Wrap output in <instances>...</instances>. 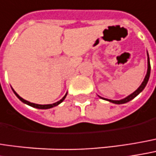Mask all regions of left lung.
Instances as JSON below:
<instances>
[{
  "label": "left lung",
  "mask_w": 156,
  "mask_h": 156,
  "mask_svg": "<svg viewBox=\"0 0 156 156\" xmlns=\"http://www.w3.org/2000/svg\"><path fill=\"white\" fill-rule=\"evenodd\" d=\"M147 55H148V53H147ZM147 65H148L147 72V75H146V77L144 78V81L142 82V84L140 85V87H139L134 93H132L131 94H129V95L127 96L126 98L121 99V100H119V101H116V100H109V99H105V100H107V101H109V102H111V103H113V104H116V105H121V104H126V103L129 102L130 100H132L133 98H135L139 93H141L144 90V88L146 87V86H147V82H148L149 77H150V70H151V66H150V62H149V57L148 60H147Z\"/></svg>",
  "instance_id": "left-lung-1"
}]
</instances>
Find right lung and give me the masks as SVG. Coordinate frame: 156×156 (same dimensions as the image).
I'll use <instances>...</instances> for the list:
<instances>
[{"label": "right lung", "instance_id": "obj_1", "mask_svg": "<svg viewBox=\"0 0 156 156\" xmlns=\"http://www.w3.org/2000/svg\"><path fill=\"white\" fill-rule=\"evenodd\" d=\"M13 90V89H12ZM13 92H14V94L17 95V97L21 101V102H23L24 104H27V105H30V106L32 107H35V108H37V109H50V108H52V107L54 106H57L58 105H60L62 101H63L64 99H65V97H66V95H67V94L64 95L63 97L60 100V101H58L57 103H54V104H52V105H36V104H33V103H30V102H28V101H27V100H25V99H23L22 97H20L17 93L15 92L14 90H13Z\"/></svg>", "mask_w": 156, "mask_h": 156}]
</instances>
